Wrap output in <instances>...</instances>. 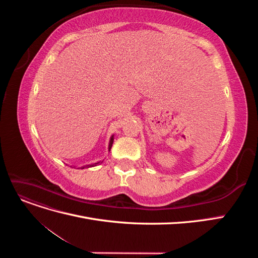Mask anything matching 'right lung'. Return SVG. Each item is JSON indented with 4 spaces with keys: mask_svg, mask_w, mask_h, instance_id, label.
Masks as SVG:
<instances>
[{
    "mask_svg": "<svg viewBox=\"0 0 258 258\" xmlns=\"http://www.w3.org/2000/svg\"><path fill=\"white\" fill-rule=\"evenodd\" d=\"M113 142H114V136H112V137H111V139H110V142H108V151H111L112 145H113ZM102 162H103V160H100V161H98V162L91 163V165H86V166L82 167V169H84V168H90V167H95V166H98L99 163H102Z\"/></svg>",
    "mask_w": 258,
    "mask_h": 258,
    "instance_id": "add662e5",
    "label": "right lung"
}]
</instances>
